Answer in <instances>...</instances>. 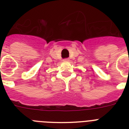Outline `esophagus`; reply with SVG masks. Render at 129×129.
<instances>
[{
	"instance_id": "esophagus-1",
	"label": "esophagus",
	"mask_w": 129,
	"mask_h": 129,
	"mask_svg": "<svg viewBox=\"0 0 129 129\" xmlns=\"http://www.w3.org/2000/svg\"><path fill=\"white\" fill-rule=\"evenodd\" d=\"M68 60H69V59H68V58H67V59H63L64 61H68Z\"/></svg>"
}]
</instances>
